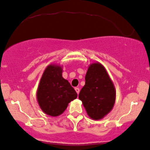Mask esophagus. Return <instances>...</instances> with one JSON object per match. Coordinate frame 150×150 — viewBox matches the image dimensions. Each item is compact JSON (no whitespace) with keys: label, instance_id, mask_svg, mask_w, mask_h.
I'll return each mask as SVG.
<instances>
[{"label":"esophagus","instance_id":"esophagus-1","mask_svg":"<svg viewBox=\"0 0 150 150\" xmlns=\"http://www.w3.org/2000/svg\"><path fill=\"white\" fill-rule=\"evenodd\" d=\"M75 91H76V93L77 94H79V91H80V89H79V88H78V87H76L75 88Z\"/></svg>","mask_w":150,"mask_h":150}]
</instances>
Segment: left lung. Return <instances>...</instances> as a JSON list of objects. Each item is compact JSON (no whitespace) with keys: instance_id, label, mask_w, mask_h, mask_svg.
<instances>
[{"instance_id":"left-lung-1","label":"left lung","mask_w":150,"mask_h":150,"mask_svg":"<svg viewBox=\"0 0 150 150\" xmlns=\"http://www.w3.org/2000/svg\"><path fill=\"white\" fill-rule=\"evenodd\" d=\"M79 99L92 120H101L113 109L116 89L107 70L100 63L88 66L85 85L80 91Z\"/></svg>"}]
</instances>
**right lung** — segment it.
Returning a JSON list of instances; mask_svg holds the SVG:
<instances>
[{"label":"right lung","instance_id":"add662e5","mask_svg":"<svg viewBox=\"0 0 150 150\" xmlns=\"http://www.w3.org/2000/svg\"><path fill=\"white\" fill-rule=\"evenodd\" d=\"M62 66L50 64L43 71L36 92L41 110L51 117L61 115L77 94L68 80L62 76Z\"/></svg>","mask_w":150,"mask_h":150}]
</instances>
